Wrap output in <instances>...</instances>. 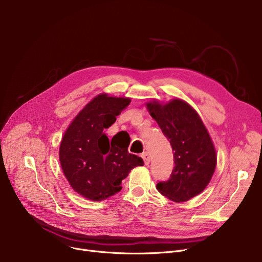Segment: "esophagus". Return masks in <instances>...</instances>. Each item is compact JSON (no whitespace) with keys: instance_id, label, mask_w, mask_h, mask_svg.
I'll use <instances>...</instances> for the list:
<instances>
[{"instance_id":"34e87169","label":"esophagus","mask_w":262,"mask_h":262,"mask_svg":"<svg viewBox=\"0 0 262 262\" xmlns=\"http://www.w3.org/2000/svg\"><path fill=\"white\" fill-rule=\"evenodd\" d=\"M142 158H143V160H144V163L146 164H149V162H150V156H149V154L147 153V152H144L143 154H142Z\"/></svg>"}]
</instances>
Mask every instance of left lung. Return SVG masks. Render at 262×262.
Returning <instances> with one entry per match:
<instances>
[{
  "label": "left lung",
  "instance_id": "1",
  "mask_svg": "<svg viewBox=\"0 0 262 262\" xmlns=\"http://www.w3.org/2000/svg\"><path fill=\"white\" fill-rule=\"evenodd\" d=\"M146 107L174 150V169L167 182L157 184V190L176 203L189 201L202 193L215 170L210 136L198 113L183 100L153 101Z\"/></svg>",
  "mask_w": 262,
  "mask_h": 262
}]
</instances>
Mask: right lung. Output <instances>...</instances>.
<instances>
[{
	"label": "right lung",
	"instance_id": "1",
	"mask_svg": "<svg viewBox=\"0 0 262 262\" xmlns=\"http://www.w3.org/2000/svg\"><path fill=\"white\" fill-rule=\"evenodd\" d=\"M130 103L126 98L99 94L74 118L59 147V161L74 191L91 201L116 194L132 169L143 166L141 157L129 154V140L109 141L104 129Z\"/></svg>",
	"mask_w": 262,
	"mask_h": 262
}]
</instances>
